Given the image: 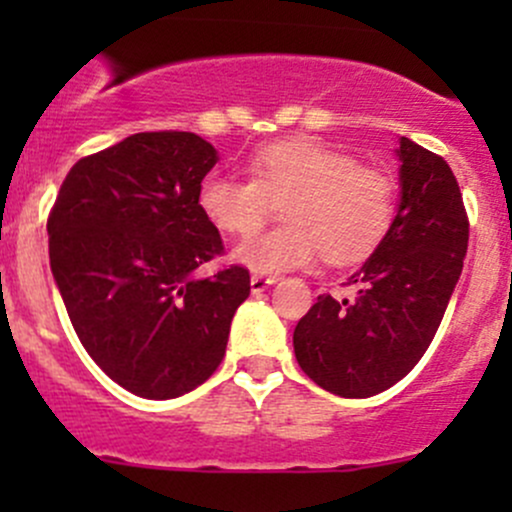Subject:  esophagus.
Wrapping results in <instances>:
<instances>
[{"instance_id":"esophagus-1","label":"esophagus","mask_w":512,"mask_h":512,"mask_svg":"<svg viewBox=\"0 0 512 512\" xmlns=\"http://www.w3.org/2000/svg\"><path fill=\"white\" fill-rule=\"evenodd\" d=\"M277 282V277H265V275H252L250 277V287H252V294H260L265 292L267 287H272Z\"/></svg>"}]
</instances>
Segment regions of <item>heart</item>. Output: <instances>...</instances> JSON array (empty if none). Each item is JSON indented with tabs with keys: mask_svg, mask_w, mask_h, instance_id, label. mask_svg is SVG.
I'll return each instance as SVG.
<instances>
[{
	"mask_svg": "<svg viewBox=\"0 0 512 512\" xmlns=\"http://www.w3.org/2000/svg\"><path fill=\"white\" fill-rule=\"evenodd\" d=\"M250 173L205 175L198 205L218 230L250 235L272 203L288 198L285 227L252 235L232 252V260L255 275L307 267L319 250L334 265H352L369 257L394 225V178L319 141L270 143L252 156Z\"/></svg>",
	"mask_w": 512,
	"mask_h": 512,
	"instance_id": "obj_1",
	"label": "heart"
}]
</instances>
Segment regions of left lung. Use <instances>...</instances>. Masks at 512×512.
I'll use <instances>...</instances> for the list:
<instances>
[{
	"instance_id": "obj_1",
	"label": "left lung",
	"mask_w": 512,
	"mask_h": 512,
	"mask_svg": "<svg viewBox=\"0 0 512 512\" xmlns=\"http://www.w3.org/2000/svg\"><path fill=\"white\" fill-rule=\"evenodd\" d=\"M399 208L369 260L349 277L354 299L319 294L294 329L304 374L344 399H369L404 379L436 337L463 270L468 218L448 163L399 138Z\"/></svg>"
}]
</instances>
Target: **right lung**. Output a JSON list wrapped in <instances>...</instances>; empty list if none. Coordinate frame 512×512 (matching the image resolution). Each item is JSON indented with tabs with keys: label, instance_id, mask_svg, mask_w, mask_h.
Segmentation results:
<instances>
[{
	"label": "right lung",
	"instance_id": "add662e5",
	"mask_svg": "<svg viewBox=\"0 0 512 512\" xmlns=\"http://www.w3.org/2000/svg\"><path fill=\"white\" fill-rule=\"evenodd\" d=\"M218 151L195 133H133L81 158L49 215L51 275L108 379L165 401L210 379L250 272H195L223 252L198 205Z\"/></svg>",
	"mask_w": 512,
	"mask_h": 512
}]
</instances>
